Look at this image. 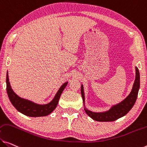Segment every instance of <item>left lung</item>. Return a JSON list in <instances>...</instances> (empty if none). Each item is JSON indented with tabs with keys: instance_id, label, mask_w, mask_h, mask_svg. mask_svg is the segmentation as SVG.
I'll return each mask as SVG.
<instances>
[{
	"instance_id": "obj_1",
	"label": "left lung",
	"mask_w": 147,
	"mask_h": 147,
	"mask_svg": "<svg viewBox=\"0 0 147 147\" xmlns=\"http://www.w3.org/2000/svg\"><path fill=\"white\" fill-rule=\"evenodd\" d=\"M135 80L131 91L121 102L113 105L109 110L102 112H94L88 110L85 105V94L83 85L81 87V93L83 98L84 110L86 114L92 119L98 121H113L127 114L135 105L140 87V75L137 67H135Z\"/></svg>"
}]
</instances>
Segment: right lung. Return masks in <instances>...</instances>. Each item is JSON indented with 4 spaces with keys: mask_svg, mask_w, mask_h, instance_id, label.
I'll list each match as a JSON object with an SVG mask.
<instances>
[{
    "mask_svg": "<svg viewBox=\"0 0 147 147\" xmlns=\"http://www.w3.org/2000/svg\"><path fill=\"white\" fill-rule=\"evenodd\" d=\"M6 91H7L8 98L10 99L11 103L18 111L29 117L46 116L53 112L57 107L61 94L62 93L65 87L68 83V82L66 81L60 87L54 98L50 102L47 103L46 105H39V104L35 103L32 101L29 100L28 99L21 98L13 92L10 86V83L9 82L8 71L6 74Z\"/></svg>",
    "mask_w": 147,
    "mask_h": 147,
    "instance_id": "right-lung-1",
    "label": "right lung"
}]
</instances>
